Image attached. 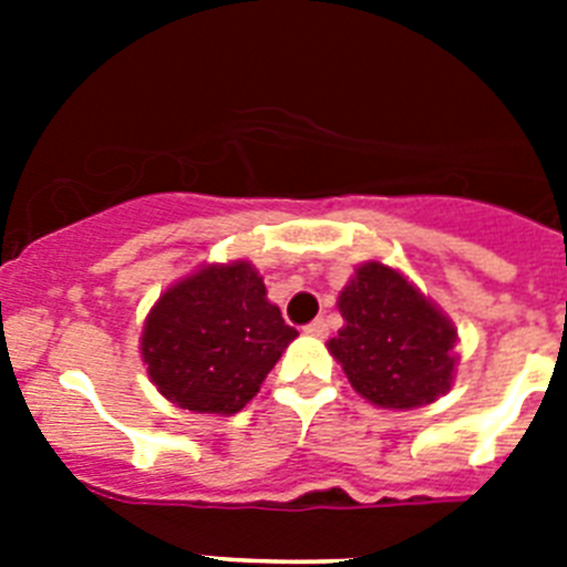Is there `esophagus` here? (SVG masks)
I'll use <instances>...</instances> for the list:
<instances>
[{"mask_svg":"<svg viewBox=\"0 0 567 567\" xmlns=\"http://www.w3.org/2000/svg\"><path fill=\"white\" fill-rule=\"evenodd\" d=\"M303 332H307V334H312V338H327V332H329L327 320H323V318L312 320V323H309V327L303 329Z\"/></svg>","mask_w":567,"mask_h":567,"instance_id":"esophagus-1","label":"esophagus"}]
</instances>
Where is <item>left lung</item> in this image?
Here are the masks:
<instances>
[{
  "mask_svg": "<svg viewBox=\"0 0 567 567\" xmlns=\"http://www.w3.org/2000/svg\"><path fill=\"white\" fill-rule=\"evenodd\" d=\"M343 329L327 343L360 398L409 412L454 385L457 327L400 269L365 260L338 298Z\"/></svg>",
  "mask_w": 567,
  "mask_h": 567,
  "instance_id": "left-lung-1",
  "label": "left lung"
}]
</instances>
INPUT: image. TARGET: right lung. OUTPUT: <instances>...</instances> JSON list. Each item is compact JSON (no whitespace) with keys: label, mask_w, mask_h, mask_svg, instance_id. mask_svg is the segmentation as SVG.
Returning <instances> with one entry per match:
<instances>
[{"label":"right lung","mask_w":567,"mask_h":567,"mask_svg":"<svg viewBox=\"0 0 567 567\" xmlns=\"http://www.w3.org/2000/svg\"><path fill=\"white\" fill-rule=\"evenodd\" d=\"M298 338L249 260L204 264L158 295L144 320L142 363L184 412H240Z\"/></svg>","instance_id":"1"}]
</instances>
